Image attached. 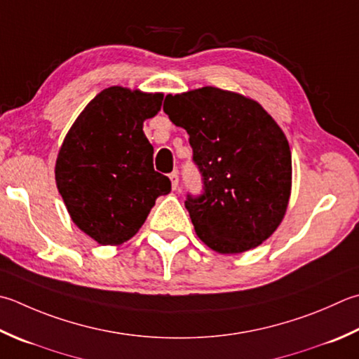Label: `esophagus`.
Here are the masks:
<instances>
[{"mask_svg": "<svg viewBox=\"0 0 359 359\" xmlns=\"http://www.w3.org/2000/svg\"><path fill=\"white\" fill-rule=\"evenodd\" d=\"M170 179H171V185H172V189H177L179 187V174L177 172H171L170 174Z\"/></svg>", "mask_w": 359, "mask_h": 359, "instance_id": "34e87169", "label": "esophagus"}]
</instances>
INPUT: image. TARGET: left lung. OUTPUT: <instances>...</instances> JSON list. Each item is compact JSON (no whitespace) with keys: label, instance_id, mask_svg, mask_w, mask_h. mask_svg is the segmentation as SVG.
<instances>
[{"label":"left lung","instance_id":"8db88e82","mask_svg":"<svg viewBox=\"0 0 359 359\" xmlns=\"http://www.w3.org/2000/svg\"><path fill=\"white\" fill-rule=\"evenodd\" d=\"M163 111L184 128L202 174L201 196L185 207L201 240L241 254L277 230L291 196V149L257 101L216 87L168 95Z\"/></svg>","mask_w":359,"mask_h":359}]
</instances>
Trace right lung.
<instances>
[{
    "label": "right lung",
    "instance_id": "1",
    "mask_svg": "<svg viewBox=\"0 0 359 359\" xmlns=\"http://www.w3.org/2000/svg\"><path fill=\"white\" fill-rule=\"evenodd\" d=\"M163 93L109 87L76 118L55 161V184L73 222L102 245H118L143 226L158 196L171 191L154 171L143 123Z\"/></svg>",
    "mask_w": 359,
    "mask_h": 359
}]
</instances>
